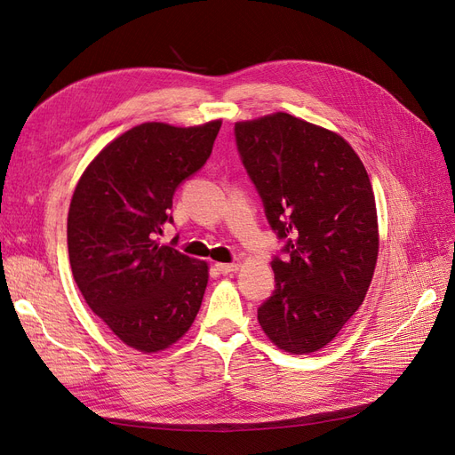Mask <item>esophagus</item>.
Returning <instances> with one entry per match:
<instances>
[{
    "instance_id": "esophagus-1",
    "label": "esophagus",
    "mask_w": 455,
    "mask_h": 455,
    "mask_svg": "<svg viewBox=\"0 0 455 455\" xmlns=\"http://www.w3.org/2000/svg\"><path fill=\"white\" fill-rule=\"evenodd\" d=\"M239 269V264H216V271H220L222 275H228V273H233Z\"/></svg>"
}]
</instances>
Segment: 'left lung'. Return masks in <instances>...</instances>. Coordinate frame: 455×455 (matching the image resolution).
Wrapping results in <instances>:
<instances>
[{
  "label": "left lung",
  "mask_w": 455,
  "mask_h": 455,
  "mask_svg": "<svg viewBox=\"0 0 455 455\" xmlns=\"http://www.w3.org/2000/svg\"><path fill=\"white\" fill-rule=\"evenodd\" d=\"M243 167L284 246L271 259L275 291L258 321L275 346H328L368 292L378 259L376 199L353 148L291 114L235 125Z\"/></svg>",
  "instance_id": "left-lung-1"
}]
</instances>
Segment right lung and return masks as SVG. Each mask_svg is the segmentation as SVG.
I'll return each instance as SVG.
<instances>
[{
  "label": "right lung",
  "mask_w": 455,
  "mask_h": 455,
  "mask_svg": "<svg viewBox=\"0 0 455 455\" xmlns=\"http://www.w3.org/2000/svg\"><path fill=\"white\" fill-rule=\"evenodd\" d=\"M222 121L180 129L142 123L108 144L74 191L68 254L87 306L127 346L154 353L196 321L204 261L159 244L178 186L204 167Z\"/></svg>",
  "instance_id": "right-lung-1"
}]
</instances>
